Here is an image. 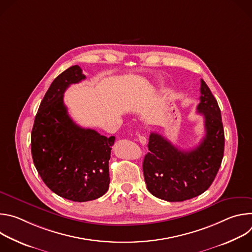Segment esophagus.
Here are the masks:
<instances>
[{
    "label": "esophagus",
    "instance_id": "obj_1",
    "mask_svg": "<svg viewBox=\"0 0 252 252\" xmlns=\"http://www.w3.org/2000/svg\"><path fill=\"white\" fill-rule=\"evenodd\" d=\"M138 141L141 143L142 146H145L147 143V137L145 135H138Z\"/></svg>",
    "mask_w": 252,
    "mask_h": 252
}]
</instances>
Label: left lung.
<instances>
[{
  "instance_id": "left-lung-1",
  "label": "left lung",
  "mask_w": 252,
  "mask_h": 252,
  "mask_svg": "<svg viewBox=\"0 0 252 252\" xmlns=\"http://www.w3.org/2000/svg\"><path fill=\"white\" fill-rule=\"evenodd\" d=\"M197 114L204 118L205 135L190 151H181L161 134L152 132L142 169L148 190L158 198L184 201L203 193L213 183L224 152V130L219 103L200 80Z\"/></svg>"
}]
</instances>
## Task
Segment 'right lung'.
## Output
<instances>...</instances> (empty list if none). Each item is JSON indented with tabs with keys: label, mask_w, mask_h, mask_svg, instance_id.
Masks as SVG:
<instances>
[{
	"label": "right lung",
	"mask_w": 252,
	"mask_h": 252,
	"mask_svg": "<svg viewBox=\"0 0 252 252\" xmlns=\"http://www.w3.org/2000/svg\"><path fill=\"white\" fill-rule=\"evenodd\" d=\"M79 65L59 75L41 101L32 129L33 164L56 194L77 202L96 199L110 187L109 160L115 136L78 126L67 115L63 93L85 80Z\"/></svg>",
	"instance_id": "1"
}]
</instances>
